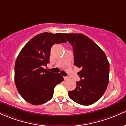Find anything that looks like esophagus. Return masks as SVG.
Listing matches in <instances>:
<instances>
[{
  "label": "esophagus",
  "mask_w": 126,
  "mask_h": 126,
  "mask_svg": "<svg viewBox=\"0 0 126 126\" xmlns=\"http://www.w3.org/2000/svg\"><path fill=\"white\" fill-rule=\"evenodd\" d=\"M63 79H64V80H66V81L69 80V78L68 77H63Z\"/></svg>",
  "instance_id": "esophagus-1"
}]
</instances>
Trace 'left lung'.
<instances>
[{
  "mask_svg": "<svg viewBox=\"0 0 126 126\" xmlns=\"http://www.w3.org/2000/svg\"><path fill=\"white\" fill-rule=\"evenodd\" d=\"M73 47L74 64L81 71L80 81L74 90L68 92L73 101L90 105L105 93L109 82L110 63L104 52L90 38L81 33H63Z\"/></svg>",
  "mask_w": 126,
  "mask_h": 126,
  "instance_id": "obj_1",
  "label": "left lung"
}]
</instances>
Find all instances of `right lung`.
I'll list each match as a JSON object with an SVG mask.
<instances>
[{"instance_id":"right-lung-1","label":"right lung","mask_w":126,"mask_h":126,"mask_svg":"<svg viewBox=\"0 0 126 126\" xmlns=\"http://www.w3.org/2000/svg\"><path fill=\"white\" fill-rule=\"evenodd\" d=\"M67 42L63 34L43 32L32 38L19 52L15 65V83L18 92L30 104L38 105L53 97L55 87L63 78L43 68L49 63L53 45Z\"/></svg>"}]
</instances>
